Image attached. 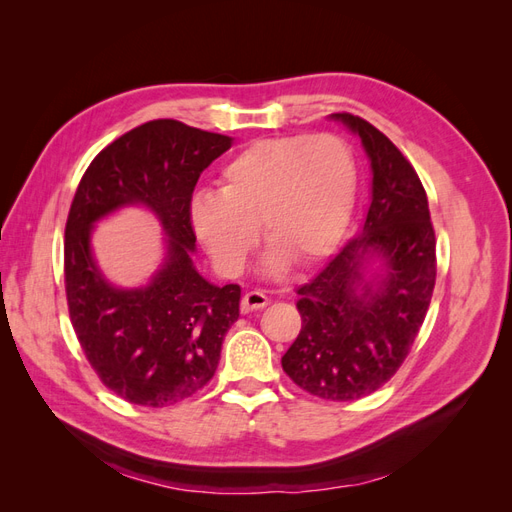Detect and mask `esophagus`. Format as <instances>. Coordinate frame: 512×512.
I'll return each instance as SVG.
<instances>
[{
	"mask_svg": "<svg viewBox=\"0 0 512 512\" xmlns=\"http://www.w3.org/2000/svg\"><path fill=\"white\" fill-rule=\"evenodd\" d=\"M267 305H269L267 294H262L260 290H250V292L243 294V299H241V312L247 314V312H254V309L267 307Z\"/></svg>",
	"mask_w": 512,
	"mask_h": 512,
	"instance_id": "esophagus-1",
	"label": "esophagus"
}]
</instances>
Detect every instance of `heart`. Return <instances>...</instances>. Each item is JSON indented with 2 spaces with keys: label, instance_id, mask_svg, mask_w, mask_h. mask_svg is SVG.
<instances>
[{
  "label": "heart",
  "instance_id": "obj_1",
  "mask_svg": "<svg viewBox=\"0 0 512 512\" xmlns=\"http://www.w3.org/2000/svg\"><path fill=\"white\" fill-rule=\"evenodd\" d=\"M356 162L335 134L262 138L222 168L220 192L192 196L190 222L220 271L245 267L262 235L271 243L262 271L275 275L290 258L309 265L327 256L350 222Z\"/></svg>",
  "mask_w": 512,
  "mask_h": 512
}]
</instances>
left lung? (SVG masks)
<instances>
[{"label":"left lung","mask_w":512,"mask_h":512,"mask_svg":"<svg viewBox=\"0 0 512 512\" xmlns=\"http://www.w3.org/2000/svg\"><path fill=\"white\" fill-rule=\"evenodd\" d=\"M329 117L361 138L371 205L354 239L297 290L303 324L282 367L307 393L354 401L406 361L436 286V235L425 188L404 153L361 117Z\"/></svg>","instance_id":"left-lung-1"}]
</instances>
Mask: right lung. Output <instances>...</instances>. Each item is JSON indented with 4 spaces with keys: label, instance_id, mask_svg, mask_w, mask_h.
<instances>
[{
    "label": "right lung",
    "instance_id": "add662e5",
    "mask_svg": "<svg viewBox=\"0 0 512 512\" xmlns=\"http://www.w3.org/2000/svg\"><path fill=\"white\" fill-rule=\"evenodd\" d=\"M230 147L224 134L147 121L102 149L76 188L64 243L70 320L104 386L130 404L164 408L198 393L239 318L241 288L207 282L192 260L194 185ZM126 206L149 208L167 235L163 265L136 289L108 283L90 250L95 224Z\"/></svg>",
    "mask_w": 512,
    "mask_h": 512
}]
</instances>
